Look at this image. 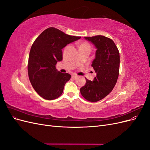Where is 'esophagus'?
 <instances>
[{
  "label": "esophagus",
  "mask_w": 150,
  "mask_h": 150,
  "mask_svg": "<svg viewBox=\"0 0 150 150\" xmlns=\"http://www.w3.org/2000/svg\"><path fill=\"white\" fill-rule=\"evenodd\" d=\"M78 76L77 75H75V74H73V75H72V78H73V79H76L77 78H78Z\"/></svg>",
  "instance_id": "obj_1"
}]
</instances>
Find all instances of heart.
Wrapping results in <instances>:
<instances>
[{
    "mask_svg": "<svg viewBox=\"0 0 150 150\" xmlns=\"http://www.w3.org/2000/svg\"><path fill=\"white\" fill-rule=\"evenodd\" d=\"M89 46V45L88 43H83V44H81L80 46Z\"/></svg>",
    "mask_w": 150,
    "mask_h": 150,
    "instance_id": "heart-1",
    "label": "heart"
}]
</instances>
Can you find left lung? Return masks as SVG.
Segmentation results:
<instances>
[{"mask_svg": "<svg viewBox=\"0 0 150 150\" xmlns=\"http://www.w3.org/2000/svg\"><path fill=\"white\" fill-rule=\"evenodd\" d=\"M96 49L92 66L96 76L93 81L86 79L80 89L88 101L96 102L106 97L114 88L119 76L120 53L113 40L103 35L84 38Z\"/></svg>", "mask_w": 150, "mask_h": 150, "instance_id": "1", "label": "left lung"}]
</instances>
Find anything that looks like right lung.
<instances>
[{
    "instance_id": "right-lung-1",
    "label": "right lung",
    "mask_w": 150,
    "mask_h": 150,
    "mask_svg": "<svg viewBox=\"0 0 150 150\" xmlns=\"http://www.w3.org/2000/svg\"><path fill=\"white\" fill-rule=\"evenodd\" d=\"M79 39L49 28L33 43L29 57V78L33 88L44 99L52 100L62 94L71 76L57 71L56 64L62 59V49Z\"/></svg>"
}]
</instances>
